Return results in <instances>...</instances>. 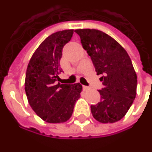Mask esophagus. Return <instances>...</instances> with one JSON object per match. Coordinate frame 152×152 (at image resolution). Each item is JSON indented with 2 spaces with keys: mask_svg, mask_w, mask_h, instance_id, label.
Segmentation results:
<instances>
[{
  "mask_svg": "<svg viewBox=\"0 0 152 152\" xmlns=\"http://www.w3.org/2000/svg\"><path fill=\"white\" fill-rule=\"evenodd\" d=\"M82 88H83V90H84V91H87V90H88V89H89V87L86 86H82Z\"/></svg>",
  "mask_w": 152,
  "mask_h": 152,
  "instance_id": "obj_1",
  "label": "esophagus"
}]
</instances>
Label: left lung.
Masks as SVG:
<instances>
[{
    "mask_svg": "<svg viewBox=\"0 0 152 152\" xmlns=\"http://www.w3.org/2000/svg\"><path fill=\"white\" fill-rule=\"evenodd\" d=\"M91 57L104 87L100 101L91 105L92 115L102 124L120 120L127 113L137 94V74L128 53L115 39L98 29L75 30Z\"/></svg>",
    "mask_w": 152,
    "mask_h": 152,
    "instance_id": "left-lung-1",
    "label": "left lung"
}]
</instances>
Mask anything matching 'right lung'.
<instances>
[{"mask_svg": "<svg viewBox=\"0 0 152 152\" xmlns=\"http://www.w3.org/2000/svg\"><path fill=\"white\" fill-rule=\"evenodd\" d=\"M73 29L48 36L33 54L28 62L24 90L28 104L36 114L49 124H59L72 117L82 86L60 84L58 74L62 48L71 40Z\"/></svg>", "mask_w": 152, "mask_h": 152, "instance_id": "1", "label": "right lung"}]
</instances>
